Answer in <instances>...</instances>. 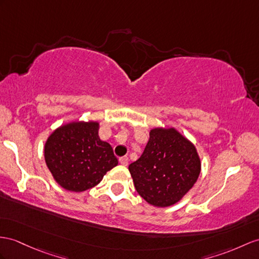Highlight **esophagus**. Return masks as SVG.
Masks as SVG:
<instances>
[{"instance_id": "34e87169", "label": "esophagus", "mask_w": 259, "mask_h": 259, "mask_svg": "<svg viewBox=\"0 0 259 259\" xmlns=\"http://www.w3.org/2000/svg\"><path fill=\"white\" fill-rule=\"evenodd\" d=\"M119 163H121L122 166H127L128 165V157L127 156H124L119 158Z\"/></svg>"}]
</instances>
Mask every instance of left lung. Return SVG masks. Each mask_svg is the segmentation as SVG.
<instances>
[{
    "instance_id": "1",
    "label": "left lung",
    "mask_w": 259,
    "mask_h": 259,
    "mask_svg": "<svg viewBox=\"0 0 259 259\" xmlns=\"http://www.w3.org/2000/svg\"><path fill=\"white\" fill-rule=\"evenodd\" d=\"M136 191L151 205L177 203L197 182L201 161L194 145L174 128L149 132L144 153L128 166Z\"/></svg>"
}]
</instances>
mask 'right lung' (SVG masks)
<instances>
[{
    "label": "right lung",
    "instance_id": "add662e5",
    "mask_svg": "<svg viewBox=\"0 0 259 259\" xmlns=\"http://www.w3.org/2000/svg\"><path fill=\"white\" fill-rule=\"evenodd\" d=\"M44 155L57 184L72 192L97 186L118 163L111 145L100 140L99 123L93 121L61 125L47 138Z\"/></svg>",
    "mask_w": 259,
    "mask_h": 259
}]
</instances>
